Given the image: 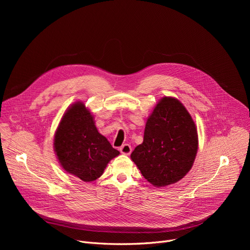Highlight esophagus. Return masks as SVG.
Returning a JSON list of instances; mask_svg holds the SVG:
<instances>
[{
  "mask_svg": "<svg viewBox=\"0 0 250 250\" xmlns=\"http://www.w3.org/2000/svg\"><path fill=\"white\" fill-rule=\"evenodd\" d=\"M120 151L122 154H125V155H129L130 153H132V147H130L128 144H125V145H123L121 148H120Z\"/></svg>",
  "mask_w": 250,
  "mask_h": 250,
  "instance_id": "esophagus-1",
  "label": "esophagus"
}]
</instances>
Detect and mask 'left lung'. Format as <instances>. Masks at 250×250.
Masks as SVG:
<instances>
[{"label": "left lung", "mask_w": 250, "mask_h": 250, "mask_svg": "<svg viewBox=\"0 0 250 250\" xmlns=\"http://www.w3.org/2000/svg\"><path fill=\"white\" fill-rule=\"evenodd\" d=\"M198 133L186 107L164 97L149 116L144 141L130 158L142 175L157 188L177 182L192 167L198 151Z\"/></svg>", "instance_id": "left-lung-1"}]
</instances>
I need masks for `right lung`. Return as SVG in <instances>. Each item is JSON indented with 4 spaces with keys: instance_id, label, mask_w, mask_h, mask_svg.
Wrapping results in <instances>:
<instances>
[{
    "instance_id": "add662e5",
    "label": "right lung",
    "mask_w": 250,
    "mask_h": 250,
    "mask_svg": "<svg viewBox=\"0 0 250 250\" xmlns=\"http://www.w3.org/2000/svg\"><path fill=\"white\" fill-rule=\"evenodd\" d=\"M54 145L65 171L87 182L99 178L108 162L120 154L98 133L93 116L81 102L63 114Z\"/></svg>"
}]
</instances>
